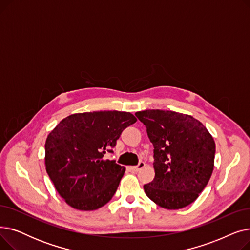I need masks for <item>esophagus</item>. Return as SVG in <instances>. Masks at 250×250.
<instances>
[{
  "instance_id": "1",
  "label": "esophagus",
  "mask_w": 250,
  "mask_h": 250,
  "mask_svg": "<svg viewBox=\"0 0 250 250\" xmlns=\"http://www.w3.org/2000/svg\"><path fill=\"white\" fill-rule=\"evenodd\" d=\"M145 166H146L145 162H142V161H141L137 166H132V167H129V168H130V170H132L133 172H138L139 170H141L142 168H144Z\"/></svg>"
}]
</instances>
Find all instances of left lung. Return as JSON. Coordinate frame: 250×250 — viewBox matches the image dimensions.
<instances>
[{
  "label": "left lung",
  "mask_w": 250,
  "mask_h": 250,
  "mask_svg": "<svg viewBox=\"0 0 250 250\" xmlns=\"http://www.w3.org/2000/svg\"><path fill=\"white\" fill-rule=\"evenodd\" d=\"M154 146L155 177L144 186L148 198L167 209L199 198L211 178L216 145L207 127L191 115L160 109L136 112Z\"/></svg>",
  "instance_id": "obj_1"
}]
</instances>
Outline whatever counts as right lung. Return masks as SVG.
Instances as JSON below:
<instances>
[{"label":"right lung","instance_id":"add662e5","mask_svg":"<svg viewBox=\"0 0 250 250\" xmlns=\"http://www.w3.org/2000/svg\"><path fill=\"white\" fill-rule=\"evenodd\" d=\"M137 122L130 112L74 113L60 122L45 141L46 172L70 207L94 211L114 195L125 168L104 159L123 130Z\"/></svg>","mask_w":250,"mask_h":250}]
</instances>
